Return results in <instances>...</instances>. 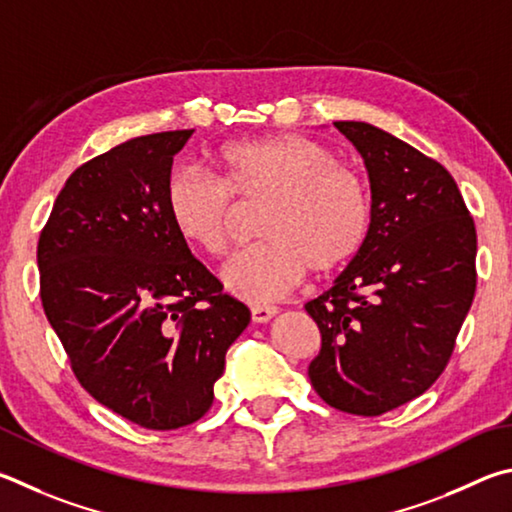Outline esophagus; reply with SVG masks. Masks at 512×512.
<instances>
[{
	"label": "esophagus",
	"instance_id": "34e87169",
	"mask_svg": "<svg viewBox=\"0 0 512 512\" xmlns=\"http://www.w3.org/2000/svg\"><path fill=\"white\" fill-rule=\"evenodd\" d=\"M274 315H276V308H270V306L251 308V319H254V324H267Z\"/></svg>",
	"mask_w": 512,
	"mask_h": 512
}]
</instances>
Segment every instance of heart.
I'll list each match as a JSON object with an SVG mask.
<instances>
[{
	"instance_id": "b5f03b06",
	"label": "heart",
	"mask_w": 512,
	"mask_h": 512,
	"mask_svg": "<svg viewBox=\"0 0 512 512\" xmlns=\"http://www.w3.org/2000/svg\"><path fill=\"white\" fill-rule=\"evenodd\" d=\"M224 184L195 166L168 177L166 206L175 231L204 254L229 245L236 202L263 204L258 236L220 270L224 290L240 301L272 303L294 290L310 267L330 274L360 254L371 227L362 179L324 143L301 134L233 141L218 152Z\"/></svg>"
}]
</instances>
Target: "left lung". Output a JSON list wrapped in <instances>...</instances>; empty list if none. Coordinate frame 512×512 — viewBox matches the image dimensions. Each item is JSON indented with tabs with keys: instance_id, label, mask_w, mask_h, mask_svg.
Masks as SVG:
<instances>
[{
	"instance_id": "8db88e82",
	"label": "left lung",
	"mask_w": 512,
	"mask_h": 512,
	"mask_svg": "<svg viewBox=\"0 0 512 512\" xmlns=\"http://www.w3.org/2000/svg\"><path fill=\"white\" fill-rule=\"evenodd\" d=\"M364 159L371 227L333 288L306 303L321 351L319 398L382 416L432 387L450 360L477 288V231L452 175L364 121H335Z\"/></svg>"
}]
</instances>
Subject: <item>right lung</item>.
Wrapping results in <instances>:
<instances>
[{
    "instance_id": "right-lung-1",
    "label": "right lung",
    "mask_w": 512,
    "mask_h": 512,
    "mask_svg": "<svg viewBox=\"0 0 512 512\" xmlns=\"http://www.w3.org/2000/svg\"><path fill=\"white\" fill-rule=\"evenodd\" d=\"M195 130L146 134L76 168L38 242L40 297L92 396L146 429L213 405L249 308L191 254L166 206L173 157Z\"/></svg>"
}]
</instances>
